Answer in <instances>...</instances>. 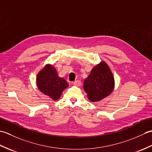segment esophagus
<instances>
[{"label": "esophagus", "instance_id": "esophagus-1", "mask_svg": "<svg viewBox=\"0 0 152 152\" xmlns=\"http://www.w3.org/2000/svg\"><path fill=\"white\" fill-rule=\"evenodd\" d=\"M81 83H82V82H81V81H80V80H76V81H74V82H72V84L74 86H81Z\"/></svg>", "mask_w": 152, "mask_h": 152}]
</instances>
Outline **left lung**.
Masks as SVG:
<instances>
[{
	"mask_svg": "<svg viewBox=\"0 0 152 152\" xmlns=\"http://www.w3.org/2000/svg\"><path fill=\"white\" fill-rule=\"evenodd\" d=\"M114 88L112 73L107 64L103 61L93 68L83 83L88 97L92 102L99 101L108 96Z\"/></svg>",
	"mask_w": 152,
	"mask_h": 152,
	"instance_id": "left-lung-1",
	"label": "left lung"
}]
</instances>
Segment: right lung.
<instances>
[{"mask_svg":"<svg viewBox=\"0 0 152 152\" xmlns=\"http://www.w3.org/2000/svg\"><path fill=\"white\" fill-rule=\"evenodd\" d=\"M37 83L40 91L54 101L59 99L63 90L69 86L66 80L58 76L56 70L50 64H47L38 74Z\"/></svg>","mask_w":152,"mask_h":152,"instance_id":"1","label":"right lung"}]
</instances>
